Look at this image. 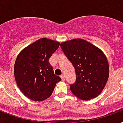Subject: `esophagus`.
<instances>
[{
    "mask_svg": "<svg viewBox=\"0 0 123 123\" xmlns=\"http://www.w3.org/2000/svg\"><path fill=\"white\" fill-rule=\"evenodd\" d=\"M60 77L62 80H65V75L64 74H62L60 76Z\"/></svg>",
    "mask_w": 123,
    "mask_h": 123,
    "instance_id": "obj_1",
    "label": "esophagus"
}]
</instances>
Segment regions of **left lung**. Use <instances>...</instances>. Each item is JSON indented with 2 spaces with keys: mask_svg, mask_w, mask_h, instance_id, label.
Masks as SVG:
<instances>
[{
  "mask_svg": "<svg viewBox=\"0 0 123 123\" xmlns=\"http://www.w3.org/2000/svg\"><path fill=\"white\" fill-rule=\"evenodd\" d=\"M60 46L76 71V81L70 85L72 94L85 101L96 98L109 76V66L104 53L82 39L67 41Z\"/></svg>",
  "mask_w": 123,
  "mask_h": 123,
  "instance_id": "left-lung-1",
  "label": "left lung"
}]
</instances>
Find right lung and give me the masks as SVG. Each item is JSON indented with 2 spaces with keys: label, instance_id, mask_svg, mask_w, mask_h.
<instances>
[{
  "label": "right lung",
  "instance_id": "obj_1",
  "mask_svg": "<svg viewBox=\"0 0 123 123\" xmlns=\"http://www.w3.org/2000/svg\"><path fill=\"white\" fill-rule=\"evenodd\" d=\"M60 45L58 42L41 38L23 49L14 67L15 80L23 94L40 101L49 98L56 84L62 80L54 74L49 60Z\"/></svg>",
  "mask_w": 123,
  "mask_h": 123
}]
</instances>
